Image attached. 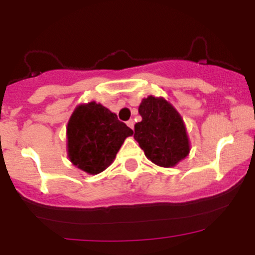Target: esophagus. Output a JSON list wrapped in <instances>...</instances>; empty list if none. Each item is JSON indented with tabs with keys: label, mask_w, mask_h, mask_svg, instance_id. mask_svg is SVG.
<instances>
[{
	"label": "esophagus",
	"mask_w": 255,
	"mask_h": 255,
	"mask_svg": "<svg viewBox=\"0 0 255 255\" xmlns=\"http://www.w3.org/2000/svg\"><path fill=\"white\" fill-rule=\"evenodd\" d=\"M127 126L130 128V129H133V128H134V121L129 120V121H128V122H127Z\"/></svg>",
	"instance_id": "esophagus-1"
}]
</instances>
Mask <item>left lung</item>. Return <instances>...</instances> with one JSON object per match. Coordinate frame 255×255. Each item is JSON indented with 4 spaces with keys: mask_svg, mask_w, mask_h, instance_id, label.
Returning <instances> with one entry per match:
<instances>
[{
    "mask_svg": "<svg viewBox=\"0 0 255 255\" xmlns=\"http://www.w3.org/2000/svg\"><path fill=\"white\" fill-rule=\"evenodd\" d=\"M138 112L142 121L134 126V139L151 163L171 168L189 155L184 120L170 102L150 95L142 100Z\"/></svg>",
    "mask_w": 255,
    "mask_h": 255,
    "instance_id": "1",
    "label": "left lung"
}]
</instances>
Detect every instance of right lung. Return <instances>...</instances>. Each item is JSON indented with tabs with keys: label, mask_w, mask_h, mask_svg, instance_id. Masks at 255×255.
I'll use <instances>...</instances> for the list:
<instances>
[{
	"label": "right lung",
	"mask_w": 255,
	"mask_h": 255,
	"mask_svg": "<svg viewBox=\"0 0 255 255\" xmlns=\"http://www.w3.org/2000/svg\"><path fill=\"white\" fill-rule=\"evenodd\" d=\"M133 130L117 115L95 101L74 110L66 127L68 156L76 168L91 175L109 168Z\"/></svg>",
	"instance_id": "1"
}]
</instances>
